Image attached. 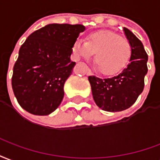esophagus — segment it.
Instances as JSON below:
<instances>
[{
	"label": "esophagus",
	"instance_id": "1",
	"mask_svg": "<svg viewBox=\"0 0 160 160\" xmlns=\"http://www.w3.org/2000/svg\"><path fill=\"white\" fill-rule=\"evenodd\" d=\"M88 75H89V76L93 75V73H92V72L90 71V70H88Z\"/></svg>",
	"mask_w": 160,
	"mask_h": 160
}]
</instances>
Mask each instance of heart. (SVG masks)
Here are the masks:
<instances>
[{
	"mask_svg": "<svg viewBox=\"0 0 160 160\" xmlns=\"http://www.w3.org/2000/svg\"><path fill=\"white\" fill-rule=\"evenodd\" d=\"M72 52L79 59L94 56V63L101 73L114 75L126 66L131 54V47L126 38L111 31H97L89 33L86 42L78 39Z\"/></svg>",
	"mask_w": 160,
	"mask_h": 160,
	"instance_id": "obj_1",
	"label": "heart"
}]
</instances>
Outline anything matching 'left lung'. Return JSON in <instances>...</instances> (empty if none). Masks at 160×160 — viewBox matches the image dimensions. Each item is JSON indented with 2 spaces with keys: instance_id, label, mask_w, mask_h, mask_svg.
Instances as JSON below:
<instances>
[{
  "instance_id": "obj_1",
  "label": "left lung",
  "mask_w": 160,
  "mask_h": 160,
  "mask_svg": "<svg viewBox=\"0 0 160 160\" xmlns=\"http://www.w3.org/2000/svg\"><path fill=\"white\" fill-rule=\"evenodd\" d=\"M123 31L131 47L126 68L110 78L88 77L94 102L107 112H120L131 107L143 91L144 78L148 73V56L143 44L127 28H123Z\"/></svg>"
}]
</instances>
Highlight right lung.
<instances>
[{"label": "right lung", "mask_w": 160, "mask_h": 160, "mask_svg": "<svg viewBox=\"0 0 160 160\" xmlns=\"http://www.w3.org/2000/svg\"><path fill=\"white\" fill-rule=\"evenodd\" d=\"M82 24H50L31 33L19 48L12 87L18 104L34 115H48L64 97V84L76 63L72 46Z\"/></svg>", "instance_id": "right-lung-1"}]
</instances>
